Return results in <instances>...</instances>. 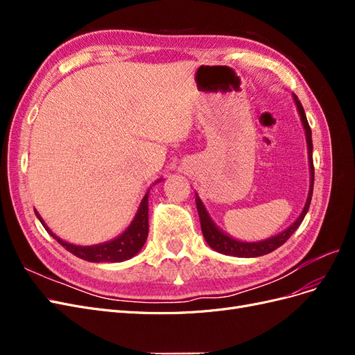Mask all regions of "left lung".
Returning a JSON list of instances; mask_svg holds the SVG:
<instances>
[{
    "instance_id": "obj_1",
    "label": "left lung",
    "mask_w": 355,
    "mask_h": 355,
    "mask_svg": "<svg viewBox=\"0 0 355 355\" xmlns=\"http://www.w3.org/2000/svg\"><path fill=\"white\" fill-rule=\"evenodd\" d=\"M293 101L296 103V108L300 116V121H302V125L305 128V137H306V146H308V163H309V191H308V197L306 202L304 206L302 213L299 214V218L290 225L288 228L282 231L280 234L274 235V237H270L262 241H240L237 239H232L231 235L227 232H223L216 223L213 222L210 218V214L204 206V202L198 197L196 192V202H197V210H198V216H200V223H201V231L204 239H206L207 244L211 247L213 250H216L222 254H228V256H235V257H257V256H263L274 252L278 247L283 245L297 228L299 225L302 223L305 214L309 209L311 198H313V189H314V164H313V137H311V127L308 124L306 115L304 111L302 103L299 102L297 96L293 94Z\"/></svg>"
}]
</instances>
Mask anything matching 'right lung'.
<instances>
[{
	"label": "right lung",
	"mask_w": 355,
	"mask_h": 355,
	"mask_svg": "<svg viewBox=\"0 0 355 355\" xmlns=\"http://www.w3.org/2000/svg\"><path fill=\"white\" fill-rule=\"evenodd\" d=\"M161 179H158L155 184H158ZM154 184V185H155ZM151 189V188H149ZM149 189L142 198L141 204H139V209L135 214L133 220L130 225L125 228L123 234L118 235L114 240L99 243V244H93V245H77L68 243L65 240L59 239L58 235L51 232V230L47 227L40 216V213L35 210L37 218L42 223V227L46 228V231L55 239L59 244H62L68 252L75 254L80 259H84L87 262H124L130 257L136 256L139 252L142 250V247L148 239V231H149V223H148V196H149Z\"/></svg>",
	"instance_id": "add662e5"
}]
</instances>
